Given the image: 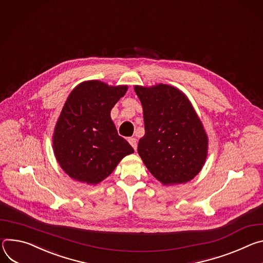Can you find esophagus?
<instances>
[{
  "label": "esophagus",
  "instance_id": "34e87169",
  "mask_svg": "<svg viewBox=\"0 0 263 263\" xmlns=\"http://www.w3.org/2000/svg\"><path fill=\"white\" fill-rule=\"evenodd\" d=\"M128 142H129V144L132 145L133 146V148L135 149V151H137V146H138V144H137V139L136 138H128Z\"/></svg>",
  "mask_w": 263,
  "mask_h": 263
}]
</instances>
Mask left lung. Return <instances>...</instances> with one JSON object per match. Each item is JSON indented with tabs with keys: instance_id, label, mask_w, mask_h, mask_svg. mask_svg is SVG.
<instances>
[{
	"instance_id": "left-lung-1",
	"label": "left lung",
	"mask_w": 263,
	"mask_h": 263,
	"mask_svg": "<svg viewBox=\"0 0 263 263\" xmlns=\"http://www.w3.org/2000/svg\"><path fill=\"white\" fill-rule=\"evenodd\" d=\"M144 117L145 135L138 154L163 185L185 184L205 165L209 139L188 97L178 87L159 83L135 85Z\"/></svg>"
}]
</instances>
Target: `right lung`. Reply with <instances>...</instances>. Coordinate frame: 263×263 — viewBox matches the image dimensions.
<instances>
[{
    "label": "right lung",
    "mask_w": 263,
    "mask_h": 263,
    "mask_svg": "<svg viewBox=\"0 0 263 263\" xmlns=\"http://www.w3.org/2000/svg\"><path fill=\"white\" fill-rule=\"evenodd\" d=\"M127 89V85L86 80L68 96L54 127L52 147L56 161L71 179L97 185L134 153L110 118L111 108Z\"/></svg>",
    "instance_id": "add662e5"
}]
</instances>
